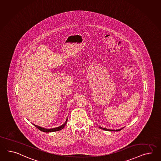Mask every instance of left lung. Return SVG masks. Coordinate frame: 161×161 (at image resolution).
<instances>
[{
  "mask_svg": "<svg viewBox=\"0 0 161 161\" xmlns=\"http://www.w3.org/2000/svg\"><path fill=\"white\" fill-rule=\"evenodd\" d=\"M99 128H101V129H103V130H105V131H120L121 130H122L123 128H121V129H119V130H110V129H107V128H102V127H99Z\"/></svg>",
  "mask_w": 161,
  "mask_h": 161,
  "instance_id": "left-lung-1",
  "label": "left lung"
}]
</instances>
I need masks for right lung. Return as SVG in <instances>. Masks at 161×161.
<instances>
[{"instance_id":"add662e5","label":"right lung","mask_w":161,"mask_h":161,"mask_svg":"<svg viewBox=\"0 0 161 161\" xmlns=\"http://www.w3.org/2000/svg\"><path fill=\"white\" fill-rule=\"evenodd\" d=\"M67 121H68V119H66V121L65 122V123H64V124H62V125H61V126H59V127H57V128H50V129L42 128V127H39V126L36 125H35V124H33L34 125V126H35V127H37V128H38V130H40V131H42V132H54V131H59V130H62V129H63V128H64V127L65 126L66 123H67Z\"/></svg>"}]
</instances>
